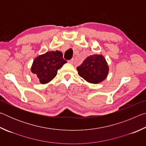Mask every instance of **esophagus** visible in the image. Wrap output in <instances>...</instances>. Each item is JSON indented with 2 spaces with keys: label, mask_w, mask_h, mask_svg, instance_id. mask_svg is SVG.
<instances>
[{
  "label": "esophagus",
  "mask_w": 146,
  "mask_h": 146,
  "mask_svg": "<svg viewBox=\"0 0 146 146\" xmlns=\"http://www.w3.org/2000/svg\"><path fill=\"white\" fill-rule=\"evenodd\" d=\"M73 58H72V59H71V60H68V63H70V64H72L73 63Z\"/></svg>",
  "instance_id": "esophagus-1"
}]
</instances>
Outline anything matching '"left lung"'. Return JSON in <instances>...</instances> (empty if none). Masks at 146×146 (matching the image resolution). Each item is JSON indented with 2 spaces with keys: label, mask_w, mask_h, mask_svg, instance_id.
<instances>
[{
  "label": "left lung",
  "mask_w": 146,
  "mask_h": 146,
  "mask_svg": "<svg viewBox=\"0 0 146 146\" xmlns=\"http://www.w3.org/2000/svg\"><path fill=\"white\" fill-rule=\"evenodd\" d=\"M109 66L102 55L88 56L76 68L79 76L91 84H98L104 80L109 73Z\"/></svg>",
  "instance_id": "left-lung-1"
}]
</instances>
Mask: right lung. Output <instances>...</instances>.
<instances>
[{
	"label": "right lung",
	"instance_id": "obj_1",
	"mask_svg": "<svg viewBox=\"0 0 146 146\" xmlns=\"http://www.w3.org/2000/svg\"><path fill=\"white\" fill-rule=\"evenodd\" d=\"M66 62L61 51H48L34 59L31 71L42 84H46L55 77L58 70Z\"/></svg>",
	"mask_w": 146,
	"mask_h": 146
}]
</instances>
